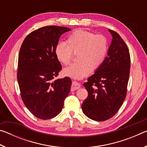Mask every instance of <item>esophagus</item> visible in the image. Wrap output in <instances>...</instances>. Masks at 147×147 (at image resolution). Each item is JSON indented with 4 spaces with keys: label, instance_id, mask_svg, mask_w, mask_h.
I'll return each instance as SVG.
<instances>
[{
    "label": "esophagus",
    "instance_id": "34e87169",
    "mask_svg": "<svg viewBox=\"0 0 147 147\" xmlns=\"http://www.w3.org/2000/svg\"><path fill=\"white\" fill-rule=\"evenodd\" d=\"M80 88V84H78V82H73V84H72L71 85V91H75L76 89H79Z\"/></svg>",
    "mask_w": 147,
    "mask_h": 147
}]
</instances>
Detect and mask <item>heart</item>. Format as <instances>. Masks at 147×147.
Returning <instances> with one entry per match:
<instances>
[{
    "label": "heart",
    "mask_w": 147,
    "mask_h": 147,
    "mask_svg": "<svg viewBox=\"0 0 147 147\" xmlns=\"http://www.w3.org/2000/svg\"><path fill=\"white\" fill-rule=\"evenodd\" d=\"M67 45L60 43L54 49L56 58L61 63L68 65L76 54L75 62L64 69L63 74L73 78L80 79L97 70L105 60L108 52V41L103 35L76 30L69 35Z\"/></svg>",
    "instance_id": "b5f03b06"
}]
</instances>
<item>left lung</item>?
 <instances>
[{
	"mask_svg": "<svg viewBox=\"0 0 147 147\" xmlns=\"http://www.w3.org/2000/svg\"><path fill=\"white\" fill-rule=\"evenodd\" d=\"M102 65L84 83L88 96L82 111L92 120L104 121L115 115L126 96L130 56L127 45L116 32Z\"/></svg>",
	"mask_w": 147,
	"mask_h": 147,
	"instance_id": "1",
	"label": "left lung"
}]
</instances>
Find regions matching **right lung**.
I'll use <instances>...</instances> for the list:
<instances>
[{"label":"right lung","mask_w":147,"mask_h":147,"mask_svg":"<svg viewBox=\"0 0 147 147\" xmlns=\"http://www.w3.org/2000/svg\"><path fill=\"white\" fill-rule=\"evenodd\" d=\"M67 27L47 26L32 32L21 47L17 81L24 105L36 117L51 119L61 112L70 92L69 77L56 80L62 67L54 49Z\"/></svg>","instance_id":"obj_1"}]
</instances>
